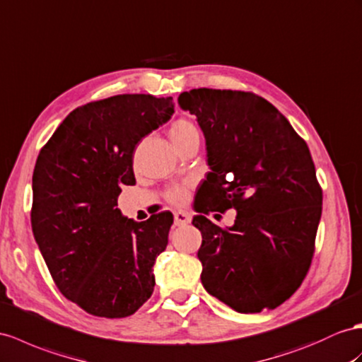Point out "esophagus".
I'll return each instance as SVG.
<instances>
[{"label":"esophagus","instance_id":"esophagus-1","mask_svg":"<svg viewBox=\"0 0 362 362\" xmlns=\"http://www.w3.org/2000/svg\"><path fill=\"white\" fill-rule=\"evenodd\" d=\"M191 221V216L185 211H175L174 212V223L175 226H182V225H188Z\"/></svg>","mask_w":362,"mask_h":362}]
</instances>
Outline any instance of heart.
Listing matches in <instances>:
<instances>
[{"label":"heart","instance_id":"obj_1","mask_svg":"<svg viewBox=\"0 0 362 362\" xmlns=\"http://www.w3.org/2000/svg\"><path fill=\"white\" fill-rule=\"evenodd\" d=\"M170 137L175 148L182 146L192 139L199 137V129L188 119H177L170 127ZM189 197V188L188 185H174V187L165 191V199L168 200L171 205H183Z\"/></svg>","mask_w":362,"mask_h":362}]
</instances>
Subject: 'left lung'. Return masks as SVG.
Listing matches in <instances>:
<instances>
[{"label":"left lung","mask_w":362,"mask_h":362,"mask_svg":"<svg viewBox=\"0 0 362 362\" xmlns=\"http://www.w3.org/2000/svg\"><path fill=\"white\" fill-rule=\"evenodd\" d=\"M177 100L196 115L211 166L192 218L203 238L202 283L237 312L275 309L301 286L315 252L322 189L309 146L251 91L194 88ZM228 209L238 211L234 227L206 218Z\"/></svg>","instance_id":"1"}]
</instances>
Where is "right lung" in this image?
Returning a JSON list of instances; mask_svg holds the SVG:
<instances>
[{
	"label": "right lung",
	"mask_w": 362,
	"mask_h": 362,
	"mask_svg": "<svg viewBox=\"0 0 362 362\" xmlns=\"http://www.w3.org/2000/svg\"><path fill=\"white\" fill-rule=\"evenodd\" d=\"M174 113L173 98L117 95L78 107L33 170L32 230L61 293L95 317L125 318L154 291L153 264L168 245L170 211L142 223L117 209L136 183V145Z\"/></svg>",
	"instance_id": "obj_1"
}]
</instances>
